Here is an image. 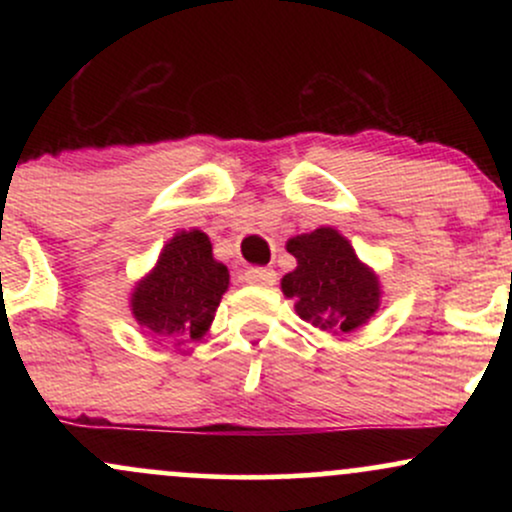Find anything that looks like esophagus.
<instances>
[{
	"label": "esophagus",
	"instance_id": "esophagus-1",
	"mask_svg": "<svg viewBox=\"0 0 512 512\" xmlns=\"http://www.w3.org/2000/svg\"><path fill=\"white\" fill-rule=\"evenodd\" d=\"M243 279L252 286H272L276 281V272L274 269H262V267H252L243 274Z\"/></svg>",
	"mask_w": 512,
	"mask_h": 512
}]
</instances>
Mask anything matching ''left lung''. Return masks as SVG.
<instances>
[{"instance_id": "8db88e82", "label": "left lung", "mask_w": 512, "mask_h": 512, "mask_svg": "<svg viewBox=\"0 0 512 512\" xmlns=\"http://www.w3.org/2000/svg\"><path fill=\"white\" fill-rule=\"evenodd\" d=\"M286 250L298 267L281 279L301 320L322 332H354L380 308V281L330 226L291 238Z\"/></svg>"}]
</instances>
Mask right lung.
<instances>
[{
	"label": "right lung",
	"instance_id": "add662e5",
	"mask_svg": "<svg viewBox=\"0 0 512 512\" xmlns=\"http://www.w3.org/2000/svg\"><path fill=\"white\" fill-rule=\"evenodd\" d=\"M226 289L228 269L214 260L207 233L178 231L134 286L132 315L158 342L180 346L207 334Z\"/></svg>",
	"mask_w": 512,
	"mask_h": 512
}]
</instances>
